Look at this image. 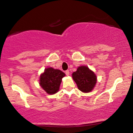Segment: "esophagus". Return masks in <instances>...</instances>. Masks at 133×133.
Segmentation results:
<instances>
[{
  "label": "esophagus",
  "instance_id": "esophagus-1",
  "mask_svg": "<svg viewBox=\"0 0 133 133\" xmlns=\"http://www.w3.org/2000/svg\"><path fill=\"white\" fill-rule=\"evenodd\" d=\"M65 74H66V76H69V75H70V71H69V70L65 71Z\"/></svg>",
  "mask_w": 133,
  "mask_h": 133
}]
</instances>
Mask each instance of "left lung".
Instances as JSON below:
<instances>
[{"label": "left lung", "mask_w": 133, "mask_h": 133, "mask_svg": "<svg viewBox=\"0 0 133 133\" xmlns=\"http://www.w3.org/2000/svg\"><path fill=\"white\" fill-rule=\"evenodd\" d=\"M72 76L79 90L83 92H89L92 91L97 82L95 74L86 66H79Z\"/></svg>", "instance_id": "obj_1"}]
</instances>
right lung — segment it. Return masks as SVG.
Segmentation results:
<instances>
[{
    "instance_id": "right-lung-1",
    "label": "right lung",
    "mask_w": 133,
    "mask_h": 133,
    "mask_svg": "<svg viewBox=\"0 0 133 133\" xmlns=\"http://www.w3.org/2000/svg\"><path fill=\"white\" fill-rule=\"evenodd\" d=\"M65 76L64 72L59 70L46 68L40 77V85L48 94H55L59 91L62 79Z\"/></svg>"
}]
</instances>
